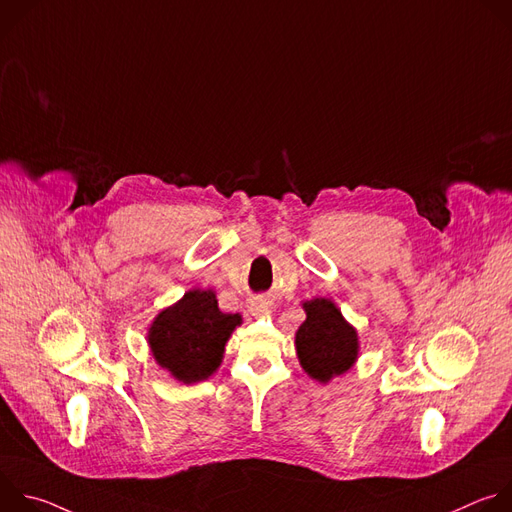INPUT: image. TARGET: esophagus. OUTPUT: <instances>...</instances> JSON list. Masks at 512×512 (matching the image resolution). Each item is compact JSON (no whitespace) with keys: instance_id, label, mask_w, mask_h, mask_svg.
I'll use <instances>...</instances> for the list:
<instances>
[{"instance_id":"1","label":"esophagus","mask_w":512,"mask_h":512,"mask_svg":"<svg viewBox=\"0 0 512 512\" xmlns=\"http://www.w3.org/2000/svg\"><path fill=\"white\" fill-rule=\"evenodd\" d=\"M249 312L253 316H263V314H269L271 312V302L267 298H255L251 304H249Z\"/></svg>"}]
</instances>
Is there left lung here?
<instances>
[{"mask_svg": "<svg viewBox=\"0 0 512 512\" xmlns=\"http://www.w3.org/2000/svg\"><path fill=\"white\" fill-rule=\"evenodd\" d=\"M306 320L296 332L302 369L316 381L328 383L344 375L358 358V334L332 300L304 302Z\"/></svg>", "mask_w": 512, "mask_h": 512, "instance_id": "left-lung-1", "label": "left lung"}]
</instances>
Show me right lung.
Wrapping results in <instances>:
<instances>
[{"instance_id": "obj_1", "label": "right lung", "mask_w": 512, "mask_h": 512, "mask_svg": "<svg viewBox=\"0 0 512 512\" xmlns=\"http://www.w3.org/2000/svg\"><path fill=\"white\" fill-rule=\"evenodd\" d=\"M239 324L241 314L218 310L212 289H190L156 316L148 344L162 369L176 381L192 385L221 367L227 340Z\"/></svg>"}]
</instances>
